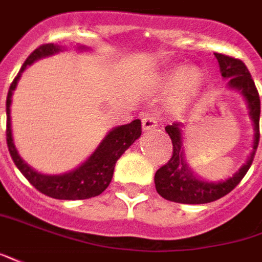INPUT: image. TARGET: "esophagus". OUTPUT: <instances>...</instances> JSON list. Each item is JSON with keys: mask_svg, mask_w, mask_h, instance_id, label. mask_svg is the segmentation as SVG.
Returning a JSON list of instances; mask_svg holds the SVG:
<instances>
[{"mask_svg": "<svg viewBox=\"0 0 262 262\" xmlns=\"http://www.w3.org/2000/svg\"><path fill=\"white\" fill-rule=\"evenodd\" d=\"M158 125V121L152 115H147L145 118H142V131H149L154 129Z\"/></svg>", "mask_w": 262, "mask_h": 262, "instance_id": "34e87169", "label": "esophagus"}]
</instances>
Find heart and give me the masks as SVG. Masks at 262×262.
<instances>
[{
    "mask_svg": "<svg viewBox=\"0 0 262 262\" xmlns=\"http://www.w3.org/2000/svg\"><path fill=\"white\" fill-rule=\"evenodd\" d=\"M204 85V75L194 66H172L157 74L154 90L158 93L169 91L167 108L171 114L178 115L195 101Z\"/></svg>",
    "mask_w": 262,
    "mask_h": 262,
    "instance_id": "heart-1",
    "label": "heart"
}]
</instances>
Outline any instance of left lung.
<instances>
[{
    "label": "left lung",
    "mask_w": 262,
    "mask_h": 262,
    "mask_svg": "<svg viewBox=\"0 0 262 262\" xmlns=\"http://www.w3.org/2000/svg\"><path fill=\"white\" fill-rule=\"evenodd\" d=\"M214 55L218 61L221 77L227 79V90L239 94L247 104L248 117L251 120L254 129L251 152L247 157L244 164L228 178L221 181L204 180L203 177L196 176L194 169L187 162L183 124H172L165 127V131L168 133L174 147L172 157L164 167L155 172L154 183L157 192L168 201L180 204H207L227 195L244 178L247 171L251 167L254 155L258 147L261 104L251 74L244 62L239 59L231 58L217 52Z\"/></svg>",
    "instance_id": "8db88e82"
}]
</instances>
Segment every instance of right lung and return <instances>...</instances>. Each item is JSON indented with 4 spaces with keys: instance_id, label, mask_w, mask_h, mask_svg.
<instances>
[{
    "instance_id": "1",
    "label": "right lung",
    "mask_w": 262,
    "mask_h": 262,
    "mask_svg": "<svg viewBox=\"0 0 262 262\" xmlns=\"http://www.w3.org/2000/svg\"><path fill=\"white\" fill-rule=\"evenodd\" d=\"M67 50L62 45L44 44L38 47L37 50L25 59L19 73L12 81L8 95H7V144H8L11 158L17 165V168L39 192L51 198H57V200H86L91 196L100 195L102 191L107 189L113 180L115 162L118 161L121 155L141 137V121L134 120L125 125L111 128L105 137L101 140L98 147L94 149L93 154L90 155L85 161L81 162L78 167L70 169L67 172L44 174L32 168L31 165H28L21 158L14 142L12 124H11L12 95L27 67L32 66L38 59L52 57L55 54ZM75 51L88 52L93 50L85 45L77 44Z\"/></svg>"
}]
</instances>
